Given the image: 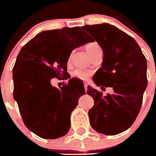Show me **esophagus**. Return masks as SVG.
<instances>
[{
  "mask_svg": "<svg viewBox=\"0 0 156 156\" xmlns=\"http://www.w3.org/2000/svg\"><path fill=\"white\" fill-rule=\"evenodd\" d=\"M87 83H84V89H85V91H86V93H87Z\"/></svg>",
  "mask_w": 156,
  "mask_h": 156,
  "instance_id": "1",
  "label": "esophagus"
}]
</instances>
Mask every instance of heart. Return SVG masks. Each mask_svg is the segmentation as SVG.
<instances>
[{"label":"heart","mask_w":156,"mask_h":156,"mask_svg":"<svg viewBox=\"0 0 156 156\" xmlns=\"http://www.w3.org/2000/svg\"><path fill=\"white\" fill-rule=\"evenodd\" d=\"M85 50H86L87 53L89 55L90 58H93L94 56L99 51H101V48L100 45L96 42H90L88 43L85 45ZM72 55L69 58V62H71ZM92 75L91 71H86V70L82 69H76L72 73V76L73 77H76L77 79L81 80L86 81Z\"/></svg>","instance_id":"1"}]
</instances>
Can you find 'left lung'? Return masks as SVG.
<instances>
[{
  "mask_svg": "<svg viewBox=\"0 0 156 156\" xmlns=\"http://www.w3.org/2000/svg\"><path fill=\"white\" fill-rule=\"evenodd\" d=\"M83 29L98 43L104 54L102 66L93 80L98 87L114 90L113 94L103 96L87 87V93L94 101L88 112L90 126L98 133L118 134L131 126L141 108L148 83L147 60L133 37L114 26L87 25Z\"/></svg>",
  "mask_w": 156,
  "mask_h": 156,
  "instance_id": "left-lung-1",
  "label": "left lung"
}]
</instances>
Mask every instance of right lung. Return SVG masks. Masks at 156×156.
Wrapping results in <instances>:
<instances>
[{"label":"right lung","instance_id":"right-lung-1","mask_svg":"<svg viewBox=\"0 0 156 156\" xmlns=\"http://www.w3.org/2000/svg\"><path fill=\"white\" fill-rule=\"evenodd\" d=\"M94 41L80 27H64L37 34L22 48L13 67V97L27 128L44 139L61 137L70 129V116L85 94L84 86L72 78L61 89L52 78L68 79L72 51Z\"/></svg>","mask_w":156,"mask_h":156}]
</instances>
